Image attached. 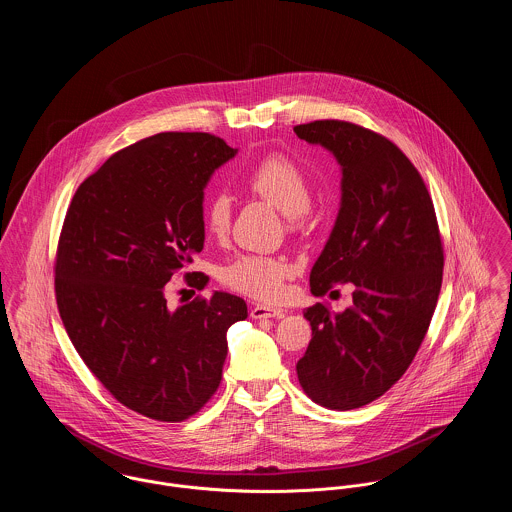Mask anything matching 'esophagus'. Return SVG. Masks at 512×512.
I'll list each match as a JSON object with an SVG mask.
<instances>
[{"mask_svg": "<svg viewBox=\"0 0 512 512\" xmlns=\"http://www.w3.org/2000/svg\"><path fill=\"white\" fill-rule=\"evenodd\" d=\"M282 315H284L282 309L268 307V305H262V303H258V305H254L250 309V317L252 319H268V317H282Z\"/></svg>", "mask_w": 512, "mask_h": 512, "instance_id": "esophagus-1", "label": "esophagus"}]
</instances>
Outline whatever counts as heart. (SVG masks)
I'll return each instance as SVG.
<instances>
[{
	"mask_svg": "<svg viewBox=\"0 0 512 512\" xmlns=\"http://www.w3.org/2000/svg\"><path fill=\"white\" fill-rule=\"evenodd\" d=\"M246 189L288 215V224L299 228L311 199V183L305 171L286 155L262 159L246 175ZM230 201L224 195L211 199L205 211L207 232L222 238L230 228ZM293 276V264L286 256L246 254L222 268V282L236 292L262 301H276L284 295V284Z\"/></svg>",
	"mask_w": 512,
	"mask_h": 512,
	"instance_id": "heart-1",
	"label": "heart"
}]
</instances>
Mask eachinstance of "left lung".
Wrapping results in <instances>:
<instances>
[{"instance_id": "left-lung-1", "label": "left lung", "mask_w": 512, "mask_h": 512, "mask_svg": "<svg viewBox=\"0 0 512 512\" xmlns=\"http://www.w3.org/2000/svg\"><path fill=\"white\" fill-rule=\"evenodd\" d=\"M341 165V207L311 268V293L353 286L341 313L315 303L303 311L311 341L297 361L305 394L331 410L382 396L414 361L438 303L443 246L426 183L384 136L341 120L293 128Z\"/></svg>"}]
</instances>
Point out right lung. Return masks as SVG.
I'll return each mask as SVG.
<instances>
[{
  "label": "right lung",
  "mask_w": 512,
  "mask_h": 512,
  "mask_svg": "<svg viewBox=\"0 0 512 512\" xmlns=\"http://www.w3.org/2000/svg\"><path fill=\"white\" fill-rule=\"evenodd\" d=\"M236 149L201 132H163L114 153L80 183L55 262V293L76 353L126 408L183 422L217 392L226 331L248 317L215 292L171 311L167 282L203 250L205 187ZM191 288L205 274L187 272Z\"/></svg>",
  "instance_id": "1"
}]
</instances>
